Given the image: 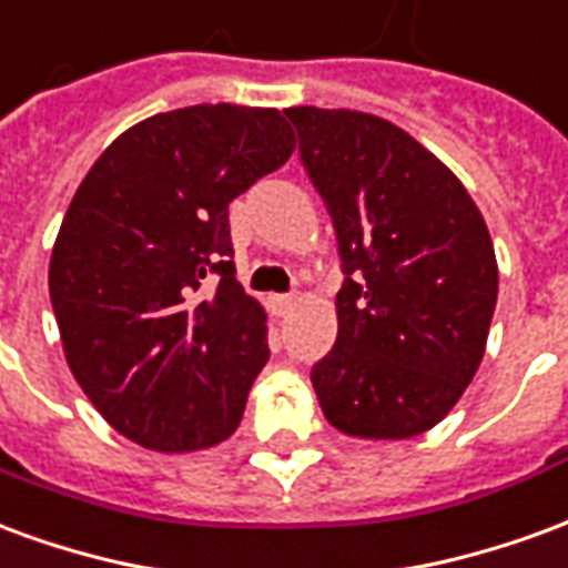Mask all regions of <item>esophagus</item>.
<instances>
[{
	"label": "esophagus",
	"mask_w": 568,
	"mask_h": 568,
	"mask_svg": "<svg viewBox=\"0 0 568 568\" xmlns=\"http://www.w3.org/2000/svg\"><path fill=\"white\" fill-rule=\"evenodd\" d=\"M292 304H295V295H273L271 297V307L276 316H285V313L292 310Z\"/></svg>",
	"instance_id": "1"
}]
</instances>
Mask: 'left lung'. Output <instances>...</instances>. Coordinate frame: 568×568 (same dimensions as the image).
<instances>
[{"label": "left lung", "mask_w": 568, "mask_h": 568, "mask_svg": "<svg viewBox=\"0 0 568 568\" xmlns=\"http://www.w3.org/2000/svg\"><path fill=\"white\" fill-rule=\"evenodd\" d=\"M332 212L344 285L337 341L310 381L353 438L438 426L487 349L499 267L465 185L410 133L349 109H285Z\"/></svg>", "instance_id": "left-lung-1"}]
</instances>
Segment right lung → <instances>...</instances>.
<instances>
[{"label": "right lung", "instance_id": "obj_1", "mask_svg": "<svg viewBox=\"0 0 568 568\" xmlns=\"http://www.w3.org/2000/svg\"><path fill=\"white\" fill-rule=\"evenodd\" d=\"M292 151L276 109L203 103L124 130L84 175L48 288L69 371L124 438L187 453L240 426L271 349L227 203Z\"/></svg>", "mask_w": 568, "mask_h": 568}]
</instances>
